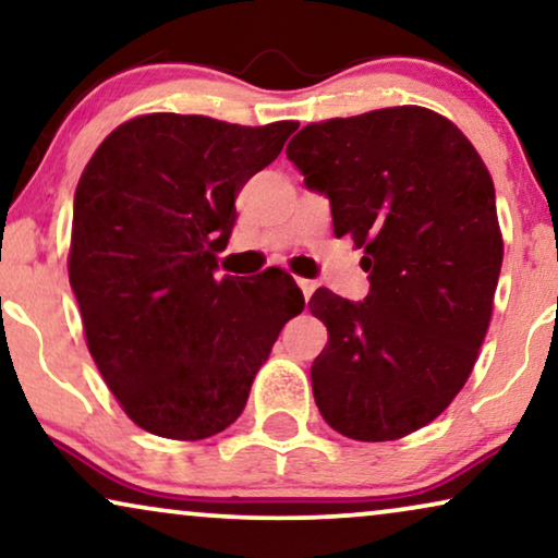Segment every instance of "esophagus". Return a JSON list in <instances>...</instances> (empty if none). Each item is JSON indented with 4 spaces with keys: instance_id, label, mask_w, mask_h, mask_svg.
Returning a JSON list of instances; mask_svg holds the SVG:
<instances>
[{
    "instance_id": "34e87169",
    "label": "esophagus",
    "mask_w": 558,
    "mask_h": 558,
    "mask_svg": "<svg viewBox=\"0 0 558 558\" xmlns=\"http://www.w3.org/2000/svg\"><path fill=\"white\" fill-rule=\"evenodd\" d=\"M296 284H300L304 300H310L312 292H315V289H317V284H315V281H312V279H296Z\"/></svg>"
}]
</instances>
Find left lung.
I'll return each mask as SVG.
<instances>
[{
  "label": "left lung",
  "instance_id": "1",
  "mask_svg": "<svg viewBox=\"0 0 558 558\" xmlns=\"http://www.w3.org/2000/svg\"><path fill=\"white\" fill-rule=\"evenodd\" d=\"M304 185L330 201L335 235L363 248V302L317 289L327 327L312 363L319 414L342 437L422 429L470 378L502 266L495 187L452 121L393 106L304 126L287 144Z\"/></svg>",
  "mask_w": 558,
  "mask_h": 558
}]
</instances>
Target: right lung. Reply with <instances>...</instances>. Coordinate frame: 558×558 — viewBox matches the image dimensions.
Masks as SVG:
<instances>
[{
	"label": "right lung",
	"mask_w": 558,
	"mask_h": 558,
	"mask_svg": "<svg viewBox=\"0 0 558 558\" xmlns=\"http://www.w3.org/2000/svg\"><path fill=\"white\" fill-rule=\"evenodd\" d=\"M296 126L147 113L113 129L83 170L68 277L90 355L144 432L195 441L231 426L304 310L281 269L216 279L235 197Z\"/></svg>",
	"instance_id": "obj_1"
}]
</instances>
